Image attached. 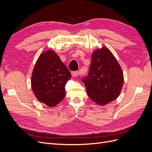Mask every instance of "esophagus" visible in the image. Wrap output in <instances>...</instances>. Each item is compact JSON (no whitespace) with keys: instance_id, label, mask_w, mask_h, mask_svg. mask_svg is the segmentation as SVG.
<instances>
[{"instance_id":"esophagus-1","label":"esophagus","mask_w":152,"mask_h":152,"mask_svg":"<svg viewBox=\"0 0 152 152\" xmlns=\"http://www.w3.org/2000/svg\"><path fill=\"white\" fill-rule=\"evenodd\" d=\"M79 75V72H72V75L74 77H77Z\"/></svg>"}]
</instances>
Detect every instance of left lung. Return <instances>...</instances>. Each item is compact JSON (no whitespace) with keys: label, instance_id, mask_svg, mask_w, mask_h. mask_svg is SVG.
Returning a JSON list of instances; mask_svg holds the SVG:
<instances>
[{"label":"left lung","instance_id":"obj_1","mask_svg":"<svg viewBox=\"0 0 152 152\" xmlns=\"http://www.w3.org/2000/svg\"><path fill=\"white\" fill-rule=\"evenodd\" d=\"M89 75L82 79L90 99L103 106L117 98L123 84L121 66L107 47L96 49L92 54Z\"/></svg>","mask_w":152,"mask_h":152}]
</instances>
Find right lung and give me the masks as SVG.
Here are the masks:
<instances>
[{
	"mask_svg": "<svg viewBox=\"0 0 152 152\" xmlns=\"http://www.w3.org/2000/svg\"><path fill=\"white\" fill-rule=\"evenodd\" d=\"M71 73L52 49L39 56L31 78V89L39 102L49 107L60 103L65 96V87Z\"/></svg>",
	"mask_w": 152,
	"mask_h": 152,
	"instance_id": "right-lung-1",
	"label": "right lung"
}]
</instances>
